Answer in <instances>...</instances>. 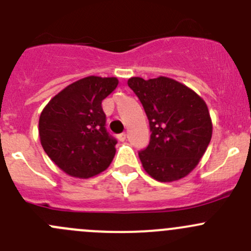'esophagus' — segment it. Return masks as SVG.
I'll list each match as a JSON object with an SVG mask.
<instances>
[{"instance_id":"obj_1","label":"esophagus","mask_w":251,"mask_h":251,"mask_svg":"<svg viewBox=\"0 0 251 251\" xmlns=\"http://www.w3.org/2000/svg\"><path fill=\"white\" fill-rule=\"evenodd\" d=\"M126 137H127V135H126V133H121V135H119V141L124 142L126 140Z\"/></svg>"}]
</instances>
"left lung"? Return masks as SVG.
I'll return each instance as SVG.
<instances>
[{"mask_svg":"<svg viewBox=\"0 0 251 251\" xmlns=\"http://www.w3.org/2000/svg\"><path fill=\"white\" fill-rule=\"evenodd\" d=\"M151 127L148 147L138 153L146 173L159 182H173L191 173L204 155L212 123L203 98L174 78H128Z\"/></svg>","mask_w":251,"mask_h":251,"instance_id":"8db88e82","label":"left lung"}]
</instances>
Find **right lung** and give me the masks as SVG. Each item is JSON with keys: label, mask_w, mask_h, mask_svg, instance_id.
<instances>
[{"label": "right lung", "mask_w": 251, "mask_h": 251, "mask_svg": "<svg viewBox=\"0 0 251 251\" xmlns=\"http://www.w3.org/2000/svg\"><path fill=\"white\" fill-rule=\"evenodd\" d=\"M116 77L87 76L55 95L39 120L41 146L69 176L90 178L108 169L116 140L105 130L102 100L118 86Z\"/></svg>", "instance_id": "right-lung-1"}]
</instances>
